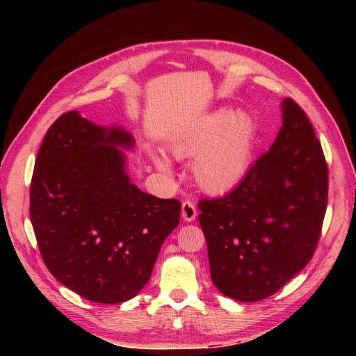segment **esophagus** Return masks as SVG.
<instances>
[{"label": "esophagus", "mask_w": 356, "mask_h": 356, "mask_svg": "<svg viewBox=\"0 0 356 356\" xmlns=\"http://www.w3.org/2000/svg\"><path fill=\"white\" fill-rule=\"evenodd\" d=\"M196 207L193 204V202L191 200H186L183 202L181 204V218L186 220V222H193L196 219Z\"/></svg>", "instance_id": "1"}]
</instances>
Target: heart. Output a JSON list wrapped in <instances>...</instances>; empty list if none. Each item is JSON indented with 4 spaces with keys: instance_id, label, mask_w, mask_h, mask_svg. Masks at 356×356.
Segmentation results:
<instances>
[{
    "instance_id": "obj_1",
    "label": "heart",
    "mask_w": 356,
    "mask_h": 356,
    "mask_svg": "<svg viewBox=\"0 0 356 356\" xmlns=\"http://www.w3.org/2000/svg\"><path fill=\"white\" fill-rule=\"evenodd\" d=\"M257 128L248 114L231 109H219L204 117L188 133L175 138L170 144L172 154L189 159L193 179L200 189L209 193L227 192L244 179L250 170ZM160 170L170 165L164 157L153 156Z\"/></svg>"
}]
</instances>
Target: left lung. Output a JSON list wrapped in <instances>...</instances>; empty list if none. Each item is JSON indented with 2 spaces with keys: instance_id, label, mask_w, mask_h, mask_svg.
<instances>
[{
  "instance_id": "8db88e82",
  "label": "left lung",
  "mask_w": 356,
  "mask_h": 356,
  "mask_svg": "<svg viewBox=\"0 0 356 356\" xmlns=\"http://www.w3.org/2000/svg\"><path fill=\"white\" fill-rule=\"evenodd\" d=\"M268 153L227 196L200 200L215 287L238 302L270 297L310 261L327 207V165L305 111L282 102Z\"/></svg>"
}]
</instances>
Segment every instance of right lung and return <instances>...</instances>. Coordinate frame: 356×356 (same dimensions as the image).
<instances>
[{
  "mask_svg": "<svg viewBox=\"0 0 356 356\" xmlns=\"http://www.w3.org/2000/svg\"><path fill=\"white\" fill-rule=\"evenodd\" d=\"M134 137L78 111L47 129L30 186V219L46 267L90 302L117 305L148 283L180 202L141 192L127 172Z\"/></svg>",
  "mask_w": 356,
  "mask_h": 356,
  "instance_id": "obj_1",
  "label": "right lung"
}]
</instances>
